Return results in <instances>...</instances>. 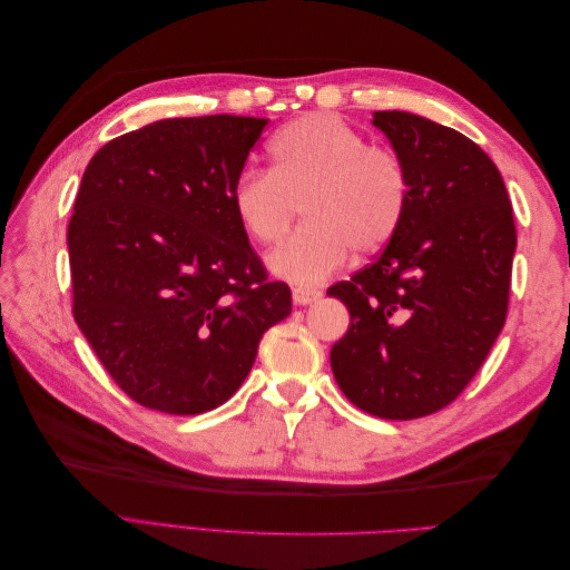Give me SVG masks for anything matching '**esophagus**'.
Listing matches in <instances>:
<instances>
[{
	"instance_id": "obj_1",
	"label": "esophagus",
	"mask_w": 570,
	"mask_h": 570,
	"mask_svg": "<svg viewBox=\"0 0 570 570\" xmlns=\"http://www.w3.org/2000/svg\"><path fill=\"white\" fill-rule=\"evenodd\" d=\"M321 297L318 289H312V287H295L292 289V299H295L297 304H312Z\"/></svg>"
}]
</instances>
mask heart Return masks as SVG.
<instances>
[{
    "mask_svg": "<svg viewBox=\"0 0 570 570\" xmlns=\"http://www.w3.org/2000/svg\"><path fill=\"white\" fill-rule=\"evenodd\" d=\"M271 168H247L230 206L254 243L271 247L302 209L306 226L268 256V268L295 285H316L354 249L368 256L400 233L409 209V174L400 154L331 114L289 120L268 142Z\"/></svg>",
    "mask_w": 570,
    "mask_h": 570,
    "instance_id": "obj_1",
    "label": "heart"
}]
</instances>
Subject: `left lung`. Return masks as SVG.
I'll use <instances>...</instances> for the list:
<instances>
[{
  "label": "left lung",
  "instance_id": "8db88e82",
  "mask_svg": "<svg viewBox=\"0 0 570 570\" xmlns=\"http://www.w3.org/2000/svg\"><path fill=\"white\" fill-rule=\"evenodd\" d=\"M409 174L400 233L327 287L350 308L331 350L344 396L377 419L411 421L452 404L490 354L509 308L515 226L494 161L416 114L375 111Z\"/></svg>",
  "mask_w": 570,
  "mask_h": 570
}]
</instances>
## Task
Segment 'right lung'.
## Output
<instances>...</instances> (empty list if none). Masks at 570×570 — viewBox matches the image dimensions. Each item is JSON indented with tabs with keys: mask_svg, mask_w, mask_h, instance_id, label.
Segmentation results:
<instances>
[{
	"mask_svg": "<svg viewBox=\"0 0 570 570\" xmlns=\"http://www.w3.org/2000/svg\"><path fill=\"white\" fill-rule=\"evenodd\" d=\"M266 118H166L107 142L68 220L73 318L130 400L174 416L228 402L292 312L233 206Z\"/></svg>",
	"mask_w": 570,
	"mask_h": 570,
	"instance_id": "1",
	"label": "right lung"
}]
</instances>
